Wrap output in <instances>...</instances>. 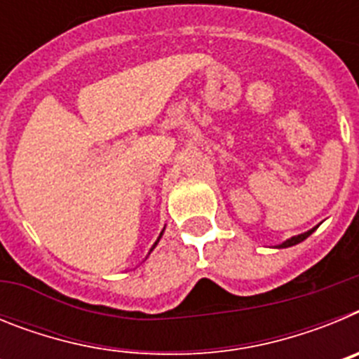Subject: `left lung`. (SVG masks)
Segmentation results:
<instances>
[{
	"label": "left lung",
	"instance_id": "left-lung-1",
	"mask_svg": "<svg viewBox=\"0 0 359 359\" xmlns=\"http://www.w3.org/2000/svg\"><path fill=\"white\" fill-rule=\"evenodd\" d=\"M313 231H315V228H313V230H309V231H306V233H300V236L291 237V239H287L286 243H282L280 246H278V248H287V246H294V244L302 243V241L307 239V237H309L311 233H313Z\"/></svg>",
	"mask_w": 359,
	"mask_h": 359
}]
</instances>
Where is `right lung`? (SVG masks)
<instances>
[{
  "instance_id": "add662e5",
  "label": "right lung",
  "mask_w": 359,
  "mask_h": 359,
  "mask_svg": "<svg viewBox=\"0 0 359 359\" xmlns=\"http://www.w3.org/2000/svg\"><path fill=\"white\" fill-rule=\"evenodd\" d=\"M160 237H161V233H160ZM160 237H158V241H160ZM158 241H156V243H154V246H156V244H158ZM154 246H152V248H154ZM151 248V250H152Z\"/></svg>"
}]
</instances>
